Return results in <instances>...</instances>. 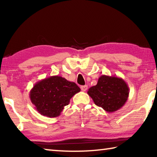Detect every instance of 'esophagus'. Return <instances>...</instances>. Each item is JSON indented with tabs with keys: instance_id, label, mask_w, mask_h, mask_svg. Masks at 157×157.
Returning a JSON list of instances; mask_svg holds the SVG:
<instances>
[{
	"instance_id": "34e87169",
	"label": "esophagus",
	"mask_w": 157,
	"mask_h": 157,
	"mask_svg": "<svg viewBox=\"0 0 157 157\" xmlns=\"http://www.w3.org/2000/svg\"><path fill=\"white\" fill-rule=\"evenodd\" d=\"M80 88L82 91H86L87 89H88V86H87V85H84V86H82Z\"/></svg>"
}]
</instances>
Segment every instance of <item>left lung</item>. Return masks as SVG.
Returning <instances> with one entry per match:
<instances>
[{
    "label": "left lung",
    "mask_w": 157,
    "mask_h": 157,
    "mask_svg": "<svg viewBox=\"0 0 157 157\" xmlns=\"http://www.w3.org/2000/svg\"><path fill=\"white\" fill-rule=\"evenodd\" d=\"M129 89L123 78L102 75L95 86L89 88L87 94L95 105L108 113L120 109L129 97Z\"/></svg>",
    "instance_id": "obj_1"
}]
</instances>
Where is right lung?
<instances>
[{"label":"right lung","mask_w":157,"mask_h":157,"mask_svg":"<svg viewBox=\"0 0 157 157\" xmlns=\"http://www.w3.org/2000/svg\"><path fill=\"white\" fill-rule=\"evenodd\" d=\"M79 91L80 89L75 82L55 75L37 82L30 91V98L41 115L55 118Z\"/></svg>","instance_id":"obj_1"}]
</instances>
